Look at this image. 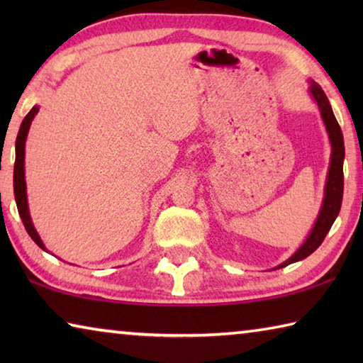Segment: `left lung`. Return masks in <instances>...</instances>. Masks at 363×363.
Masks as SVG:
<instances>
[{
    "label": "left lung",
    "mask_w": 363,
    "mask_h": 363,
    "mask_svg": "<svg viewBox=\"0 0 363 363\" xmlns=\"http://www.w3.org/2000/svg\"><path fill=\"white\" fill-rule=\"evenodd\" d=\"M311 96L314 97L317 102L318 110H320L322 120L325 123V128H327L328 139L331 144V160H330V168H328V176H327V184H325V199L322 210L318 213V218L315 220L314 227L309 235H307L306 242L301 245L296 253L291 257H288L285 262H281L280 267H285L288 264L296 262L304 259L309 255L314 253V251L320 247L323 238L327 237L328 230L333 225L335 219L337 218L341 210V201H342V189H344V174H342V163H344V139L341 128L337 125L335 118L333 110L328 102L327 94L323 93V89L317 83L312 82L309 88Z\"/></svg>",
    "instance_id": "obj_1"
}]
</instances>
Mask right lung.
Returning a JSON list of instances; mask_svg holds the SVG:
<instances>
[{"label": "right lung", "mask_w": 363, "mask_h": 363, "mask_svg": "<svg viewBox=\"0 0 363 363\" xmlns=\"http://www.w3.org/2000/svg\"><path fill=\"white\" fill-rule=\"evenodd\" d=\"M40 107L35 106L30 112L27 113L26 118H23L19 134H17L16 139V163H14V196H16V203H17V210H19L21 219L23 225H26V230L28 232V235L32 237V240L38 245L41 250L46 251L45 243L41 242V238L36 232L35 225L32 223V218H30L28 213V203H27V184H26V169H23V160H26V140H27V134L30 130V125H32V120L35 118V115L38 113Z\"/></svg>", "instance_id": "add662e5"}]
</instances>
